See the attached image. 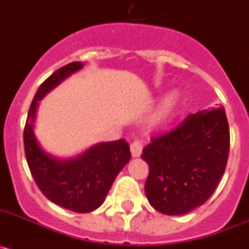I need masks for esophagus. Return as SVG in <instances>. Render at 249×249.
Wrapping results in <instances>:
<instances>
[{"instance_id": "esophagus-1", "label": "esophagus", "mask_w": 249, "mask_h": 249, "mask_svg": "<svg viewBox=\"0 0 249 249\" xmlns=\"http://www.w3.org/2000/svg\"><path fill=\"white\" fill-rule=\"evenodd\" d=\"M142 143H141L140 141H133L131 143V153L132 157H140L141 153H142Z\"/></svg>"}]
</instances>
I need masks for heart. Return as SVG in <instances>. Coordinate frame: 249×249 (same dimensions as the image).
I'll use <instances>...</instances> for the list:
<instances>
[{"mask_svg": "<svg viewBox=\"0 0 249 249\" xmlns=\"http://www.w3.org/2000/svg\"><path fill=\"white\" fill-rule=\"evenodd\" d=\"M181 92L177 91V89H173V91L168 92L162 98V101L160 102L156 111L152 114V123L155 126H162V124L168 123L177 114L178 109H179V106H181Z\"/></svg>", "mask_w": 249, "mask_h": 249, "instance_id": "obj_1", "label": "heart"}]
</instances>
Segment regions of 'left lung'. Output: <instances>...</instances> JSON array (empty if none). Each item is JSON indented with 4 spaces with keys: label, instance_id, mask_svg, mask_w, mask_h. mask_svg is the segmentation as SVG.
<instances>
[{
    "label": "left lung",
    "instance_id": "left-lung-1",
    "mask_svg": "<svg viewBox=\"0 0 249 249\" xmlns=\"http://www.w3.org/2000/svg\"><path fill=\"white\" fill-rule=\"evenodd\" d=\"M228 153L223 107L190 114L173 131L152 138L141 156L149 166L144 192L151 206L168 215L202 206L223 176Z\"/></svg>",
    "mask_w": 249,
    "mask_h": 249
}]
</instances>
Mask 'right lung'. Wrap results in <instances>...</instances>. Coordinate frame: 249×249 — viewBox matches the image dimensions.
<instances>
[{"label": "right lung", "mask_w": 249, "mask_h": 249, "mask_svg": "<svg viewBox=\"0 0 249 249\" xmlns=\"http://www.w3.org/2000/svg\"><path fill=\"white\" fill-rule=\"evenodd\" d=\"M82 67V62L68 63L39 86L30 106L23 132L26 160L41 192L53 203L77 213L97 210L121 169L131 160L126 140L101 142L66 160L47 153L37 141L34 123L38 101Z\"/></svg>", "instance_id": "1"}]
</instances>
